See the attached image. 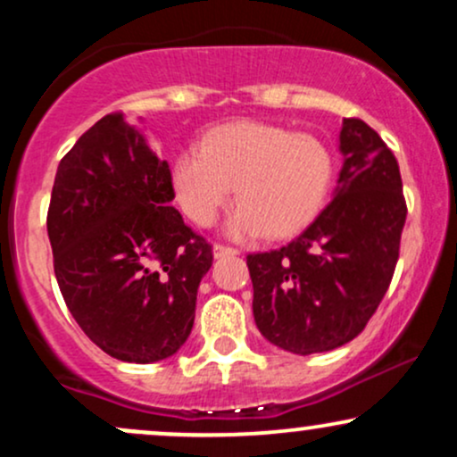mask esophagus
<instances>
[{"mask_svg":"<svg viewBox=\"0 0 457 457\" xmlns=\"http://www.w3.org/2000/svg\"><path fill=\"white\" fill-rule=\"evenodd\" d=\"M240 251L234 249V246L225 245H214V258H228V255H238Z\"/></svg>","mask_w":457,"mask_h":457,"instance_id":"34e87169","label":"esophagus"}]
</instances>
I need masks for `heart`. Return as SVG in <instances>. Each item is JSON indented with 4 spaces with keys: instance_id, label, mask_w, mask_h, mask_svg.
Here are the masks:
<instances>
[{
    "instance_id": "obj_1",
    "label": "heart",
    "mask_w": 457,
    "mask_h": 457,
    "mask_svg": "<svg viewBox=\"0 0 457 457\" xmlns=\"http://www.w3.org/2000/svg\"><path fill=\"white\" fill-rule=\"evenodd\" d=\"M333 161L313 135L264 122L212 129L202 150L188 148L174 162V187L193 223L211 225L232 199L234 236L286 238L316 217L327 197Z\"/></svg>"
}]
</instances>
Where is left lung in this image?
<instances>
[{"label":"left lung","instance_id":"1","mask_svg":"<svg viewBox=\"0 0 457 457\" xmlns=\"http://www.w3.org/2000/svg\"><path fill=\"white\" fill-rule=\"evenodd\" d=\"M339 150L337 187L316 221L281 249L246 255L260 333L303 356L365 328L389 290L406 223L400 165L380 135L345 118Z\"/></svg>","mask_w":457,"mask_h":457}]
</instances>
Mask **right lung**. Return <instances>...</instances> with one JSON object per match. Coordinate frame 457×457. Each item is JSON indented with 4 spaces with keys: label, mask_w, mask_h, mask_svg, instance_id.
Returning a JSON list of instances; mask_svg holds the SVG:
<instances>
[{
    "label": "right lung",
    "mask_w": 457,
    "mask_h": 457,
    "mask_svg": "<svg viewBox=\"0 0 457 457\" xmlns=\"http://www.w3.org/2000/svg\"><path fill=\"white\" fill-rule=\"evenodd\" d=\"M174 195L167 161L124 113L98 120L57 165L46 214L57 286L83 333L127 363L180 350L212 266Z\"/></svg>",
    "instance_id": "add662e5"
}]
</instances>
